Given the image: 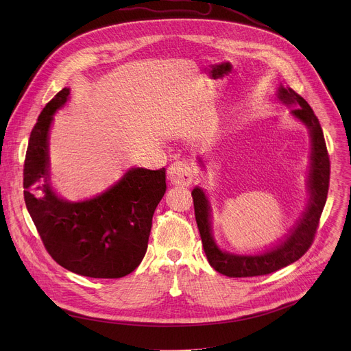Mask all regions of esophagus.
I'll return each mask as SVG.
<instances>
[{
	"label": "esophagus",
	"instance_id": "esophagus-1",
	"mask_svg": "<svg viewBox=\"0 0 351 351\" xmlns=\"http://www.w3.org/2000/svg\"><path fill=\"white\" fill-rule=\"evenodd\" d=\"M194 173V168L187 161H175L168 169V176L173 184H190Z\"/></svg>",
	"mask_w": 351,
	"mask_h": 351
}]
</instances>
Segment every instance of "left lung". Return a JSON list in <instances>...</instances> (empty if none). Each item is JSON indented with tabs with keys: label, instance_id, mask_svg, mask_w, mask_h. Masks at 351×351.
<instances>
[{
	"label": "left lung",
	"instance_id": "obj_1",
	"mask_svg": "<svg viewBox=\"0 0 351 351\" xmlns=\"http://www.w3.org/2000/svg\"><path fill=\"white\" fill-rule=\"evenodd\" d=\"M278 98L283 104L294 107L291 108V114L308 126L313 143L311 169L308 178V189L311 193L310 203L286 241L261 256H234L221 252L211 236L208 199L199 187H195L191 191L195 222L199 236H202L207 260L215 271L230 278L268 275L302 258L315 239L319 218L326 203L330 162L319 121L306 99L293 88H285L280 86Z\"/></svg>",
	"mask_w": 351,
	"mask_h": 351
}]
</instances>
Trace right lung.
Returning <instances> with one entry per match:
<instances>
[{"instance_id": "1", "label": "right lung", "mask_w": 351, "mask_h": 351, "mask_svg": "<svg viewBox=\"0 0 351 351\" xmlns=\"http://www.w3.org/2000/svg\"><path fill=\"white\" fill-rule=\"evenodd\" d=\"M68 95L66 87L57 93L32 129L23 165L26 208L48 254L61 267L88 278H122L147 252L153 215L167 190L165 168H134L95 198L64 202L49 187L48 129Z\"/></svg>"}]
</instances>
